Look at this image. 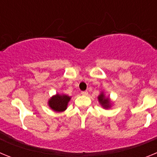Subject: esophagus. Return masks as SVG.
Returning <instances> with one entry per match:
<instances>
[{
	"label": "esophagus",
	"instance_id": "obj_1",
	"mask_svg": "<svg viewBox=\"0 0 157 157\" xmlns=\"http://www.w3.org/2000/svg\"><path fill=\"white\" fill-rule=\"evenodd\" d=\"M81 94H82L83 96H87V95H88V92H87V91H82Z\"/></svg>",
	"mask_w": 157,
	"mask_h": 157
}]
</instances>
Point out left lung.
Masks as SVG:
<instances>
[{
    "instance_id": "left-lung-1",
    "label": "left lung",
    "mask_w": 157,
    "mask_h": 157,
    "mask_svg": "<svg viewBox=\"0 0 157 157\" xmlns=\"http://www.w3.org/2000/svg\"><path fill=\"white\" fill-rule=\"evenodd\" d=\"M98 100H99L100 103L101 104V105H103V107L105 108H109V98H105V96L103 94H101V95L98 97Z\"/></svg>"
}]
</instances>
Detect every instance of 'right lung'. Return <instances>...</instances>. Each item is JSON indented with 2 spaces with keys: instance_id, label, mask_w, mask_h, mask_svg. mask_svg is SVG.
<instances>
[{
  "instance_id": "obj_1",
  "label": "right lung",
  "mask_w": 157,
  "mask_h": 157,
  "mask_svg": "<svg viewBox=\"0 0 157 157\" xmlns=\"http://www.w3.org/2000/svg\"><path fill=\"white\" fill-rule=\"evenodd\" d=\"M70 97L67 95H59L56 94L49 100L48 105L52 109L56 112H63L67 109V105L70 101Z\"/></svg>"
}]
</instances>
